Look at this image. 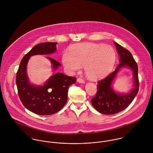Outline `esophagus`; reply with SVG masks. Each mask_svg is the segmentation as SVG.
Segmentation results:
<instances>
[{
	"label": "esophagus",
	"instance_id": "obj_1",
	"mask_svg": "<svg viewBox=\"0 0 153 153\" xmlns=\"http://www.w3.org/2000/svg\"><path fill=\"white\" fill-rule=\"evenodd\" d=\"M77 82H79V83H85V81H84L83 79H80V78H78V79H77Z\"/></svg>",
	"mask_w": 153,
	"mask_h": 153
}]
</instances>
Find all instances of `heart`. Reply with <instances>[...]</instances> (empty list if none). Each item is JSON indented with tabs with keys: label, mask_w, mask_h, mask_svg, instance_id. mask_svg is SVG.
Segmentation results:
<instances>
[{
	"label": "heart",
	"mask_w": 153,
	"mask_h": 153,
	"mask_svg": "<svg viewBox=\"0 0 153 153\" xmlns=\"http://www.w3.org/2000/svg\"><path fill=\"white\" fill-rule=\"evenodd\" d=\"M116 59L114 49L101 43H84L71 46L62 55V63L70 74L79 71L84 65L86 75L92 80L106 77L112 70Z\"/></svg>",
	"instance_id": "1"
}]
</instances>
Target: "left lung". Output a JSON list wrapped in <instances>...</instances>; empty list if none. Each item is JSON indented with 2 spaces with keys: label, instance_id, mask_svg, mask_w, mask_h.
I'll return each mask as SVG.
<instances>
[{
  "label": "left lung",
  "instance_id": "1",
  "mask_svg": "<svg viewBox=\"0 0 153 153\" xmlns=\"http://www.w3.org/2000/svg\"><path fill=\"white\" fill-rule=\"evenodd\" d=\"M114 43L119 55V64L114 71L98 82L97 95L91 100L92 105L97 111L107 115L114 114L126 108L139 91L138 68L137 62L128 50L116 42ZM125 68L131 69L133 71L134 88L127 93H121L115 91L112 85L119 71Z\"/></svg>",
  "mask_w": 153,
  "mask_h": 153
}]
</instances>
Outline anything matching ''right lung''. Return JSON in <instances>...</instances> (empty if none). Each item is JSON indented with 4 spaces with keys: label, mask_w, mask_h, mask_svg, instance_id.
Here are the masks:
<instances>
[{
    "label": "right lung",
    "mask_w": 153,
    "mask_h": 153,
    "mask_svg": "<svg viewBox=\"0 0 153 153\" xmlns=\"http://www.w3.org/2000/svg\"><path fill=\"white\" fill-rule=\"evenodd\" d=\"M56 42H45L34 46L22 59L16 77L18 95L24 106L29 111L39 115H51L61 110L67 101L70 85L75 83L76 79L61 73H54L42 85L30 82L27 66L31 56L37 55H50L56 51ZM53 71L61 64L50 57Z\"/></svg>",
    "instance_id": "add662e5"
}]
</instances>
